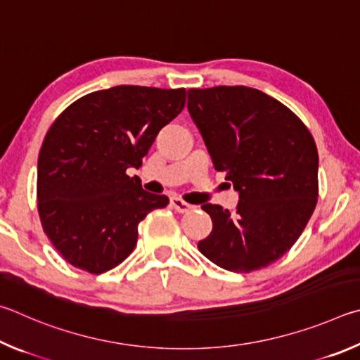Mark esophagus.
Returning a JSON list of instances; mask_svg holds the SVG:
<instances>
[{
  "label": "esophagus",
  "mask_w": 360,
  "mask_h": 360,
  "mask_svg": "<svg viewBox=\"0 0 360 360\" xmlns=\"http://www.w3.org/2000/svg\"><path fill=\"white\" fill-rule=\"evenodd\" d=\"M170 207H172V209L179 213H186L193 209V205L185 202V200L180 198H170Z\"/></svg>",
  "instance_id": "obj_1"
}]
</instances>
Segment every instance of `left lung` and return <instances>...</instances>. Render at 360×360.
Instances as JSON below:
<instances>
[{
	"mask_svg": "<svg viewBox=\"0 0 360 360\" xmlns=\"http://www.w3.org/2000/svg\"><path fill=\"white\" fill-rule=\"evenodd\" d=\"M188 110L240 199L234 212L202 205L213 229L199 251L229 272L267 267L291 250L318 202L311 132L280 101L243 85L191 88Z\"/></svg>",
	"mask_w": 360,
	"mask_h": 360,
	"instance_id": "1",
	"label": "left lung"
}]
</instances>
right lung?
I'll return each mask as SVG.
<instances>
[{
	"instance_id": "1",
	"label": "right lung",
	"mask_w": 360,
	"mask_h": 360,
	"mask_svg": "<svg viewBox=\"0 0 360 360\" xmlns=\"http://www.w3.org/2000/svg\"><path fill=\"white\" fill-rule=\"evenodd\" d=\"M185 101V88L120 85L85 94L50 126L37 158V212L71 266L94 275L117 267L136 247L139 223L169 204L126 170L142 166Z\"/></svg>"
}]
</instances>
